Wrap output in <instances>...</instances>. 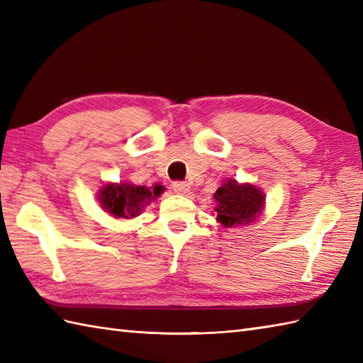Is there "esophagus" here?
Masks as SVG:
<instances>
[{
	"label": "esophagus",
	"mask_w": 363,
	"mask_h": 363,
	"mask_svg": "<svg viewBox=\"0 0 363 363\" xmlns=\"http://www.w3.org/2000/svg\"><path fill=\"white\" fill-rule=\"evenodd\" d=\"M189 189H190V187H189L187 182H184V181H174V182H173V190L176 191V194L184 195V194H187Z\"/></svg>",
	"instance_id": "1"
}]
</instances>
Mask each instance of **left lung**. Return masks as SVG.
I'll return each instance as SVG.
<instances>
[{
    "label": "left lung",
    "mask_w": 363,
    "mask_h": 363,
    "mask_svg": "<svg viewBox=\"0 0 363 363\" xmlns=\"http://www.w3.org/2000/svg\"><path fill=\"white\" fill-rule=\"evenodd\" d=\"M213 198L217 199V220L226 228L248 225L264 206V195L259 189L250 184L238 186L233 179L223 184Z\"/></svg>",
    "instance_id": "obj_1"
}]
</instances>
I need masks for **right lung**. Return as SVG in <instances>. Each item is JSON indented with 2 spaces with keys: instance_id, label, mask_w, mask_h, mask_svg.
Segmentation results:
<instances>
[{
  "instance_id": "1",
  "label": "right lung",
  "mask_w": 363,
  "mask_h": 363,
  "mask_svg": "<svg viewBox=\"0 0 363 363\" xmlns=\"http://www.w3.org/2000/svg\"><path fill=\"white\" fill-rule=\"evenodd\" d=\"M164 187L156 184L152 189L130 186V184H109L103 187L99 194V203L103 209L112 213L113 217L133 218L143 211L146 204L156 199L162 194Z\"/></svg>"
}]
</instances>
